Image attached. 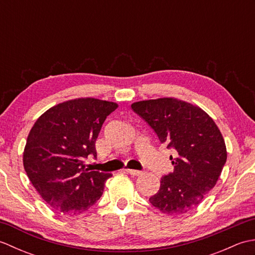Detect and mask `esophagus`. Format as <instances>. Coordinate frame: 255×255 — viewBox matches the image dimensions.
I'll use <instances>...</instances> for the list:
<instances>
[{
  "mask_svg": "<svg viewBox=\"0 0 255 255\" xmlns=\"http://www.w3.org/2000/svg\"><path fill=\"white\" fill-rule=\"evenodd\" d=\"M129 174L130 175H132V176H139L140 174H141V171H138V170H131V169H128V170H126Z\"/></svg>",
  "mask_w": 255,
  "mask_h": 255,
  "instance_id": "34e87169",
  "label": "esophagus"
}]
</instances>
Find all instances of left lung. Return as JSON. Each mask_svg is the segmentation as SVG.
Segmentation results:
<instances>
[{
  "label": "left lung",
  "instance_id": "obj_1",
  "mask_svg": "<svg viewBox=\"0 0 255 255\" xmlns=\"http://www.w3.org/2000/svg\"><path fill=\"white\" fill-rule=\"evenodd\" d=\"M131 108L147 122L161 143L175 151L174 172L160 181L149 202L166 215H183L203 202L217 183L227 160L225 139L214 119L197 105L174 99L134 102Z\"/></svg>",
  "mask_w": 255,
  "mask_h": 255
}]
</instances>
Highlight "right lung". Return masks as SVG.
I'll return each mask as SVG.
<instances>
[{
    "mask_svg": "<svg viewBox=\"0 0 255 255\" xmlns=\"http://www.w3.org/2000/svg\"><path fill=\"white\" fill-rule=\"evenodd\" d=\"M117 103L81 97L59 103L37 119L27 137L23 164L32 186L61 216H77L102 196L112 174L85 169L95 141Z\"/></svg>",
    "mask_w": 255,
    "mask_h": 255,
    "instance_id": "add662e5",
    "label": "right lung"
}]
</instances>
